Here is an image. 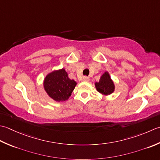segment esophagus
I'll use <instances>...</instances> for the list:
<instances>
[{
  "label": "esophagus",
  "mask_w": 160,
  "mask_h": 160,
  "mask_svg": "<svg viewBox=\"0 0 160 160\" xmlns=\"http://www.w3.org/2000/svg\"><path fill=\"white\" fill-rule=\"evenodd\" d=\"M83 81H86V82H88V81H90V78L88 77H83Z\"/></svg>",
  "instance_id": "esophagus-1"
}]
</instances>
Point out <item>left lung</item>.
<instances>
[{
	"label": "left lung",
	"mask_w": 160,
	"mask_h": 160,
	"mask_svg": "<svg viewBox=\"0 0 160 160\" xmlns=\"http://www.w3.org/2000/svg\"><path fill=\"white\" fill-rule=\"evenodd\" d=\"M94 86L100 94L105 96L111 94L115 89V83L108 71L104 72V73L101 76L99 82L94 83Z\"/></svg>",
	"instance_id": "1"
}]
</instances>
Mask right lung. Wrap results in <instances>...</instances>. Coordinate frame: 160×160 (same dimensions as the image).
<instances>
[{
    "label": "right lung",
    "mask_w": 160,
    "mask_h": 160,
    "mask_svg": "<svg viewBox=\"0 0 160 160\" xmlns=\"http://www.w3.org/2000/svg\"><path fill=\"white\" fill-rule=\"evenodd\" d=\"M43 85L48 97L55 102H61L69 99L77 82L70 79L66 70L61 68L48 73L44 78Z\"/></svg>",
    "instance_id": "add662e5"
}]
</instances>
